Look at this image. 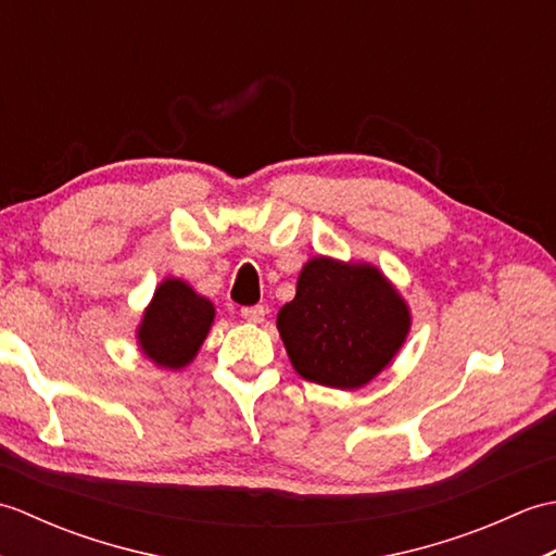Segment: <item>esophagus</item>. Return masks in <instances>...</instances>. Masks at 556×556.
Wrapping results in <instances>:
<instances>
[{
  "label": "esophagus",
  "mask_w": 556,
  "mask_h": 556,
  "mask_svg": "<svg viewBox=\"0 0 556 556\" xmlns=\"http://www.w3.org/2000/svg\"><path fill=\"white\" fill-rule=\"evenodd\" d=\"M265 308L263 305H251V308H241V317L245 323H251V325H260L265 320Z\"/></svg>",
  "instance_id": "1"
}]
</instances>
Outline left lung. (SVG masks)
Here are the masks:
<instances>
[{
    "label": "left lung",
    "mask_w": 556,
    "mask_h": 556,
    "mask_svg": "<svg viewBox=\"0 0 556 556\" xmlns=\"http://www.w3.org/2000/svg\"><path fill=\"white\" fill-rule=\"evenodd\" d=\"M289 361L303 380L361 389L396 358L410 332V308L372 263L315 255L296 296L277 313Z\"/></svg>",
    "instance_id": "8db88e82"
}]
</instances>
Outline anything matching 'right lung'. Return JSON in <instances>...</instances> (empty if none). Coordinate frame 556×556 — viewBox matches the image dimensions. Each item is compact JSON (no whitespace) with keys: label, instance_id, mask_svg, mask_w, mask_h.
I'll return each instance as SVG.
<instances>
[{"label":"right lung","instance_id":"add662e5","mask_svg":"<svg viewBox=\"0 0 556 556\" xmlns=\"http://www.w3.org/2000/svg\"><path fill=\"white\" fill-rule=\"evenodd\" d=\"M215 323V305L179 277L162 279L143 317L136 341L143 356L162 370L191 365Z\"/></svg>","mask_w":556,"mask_h":556}]
</instances>
